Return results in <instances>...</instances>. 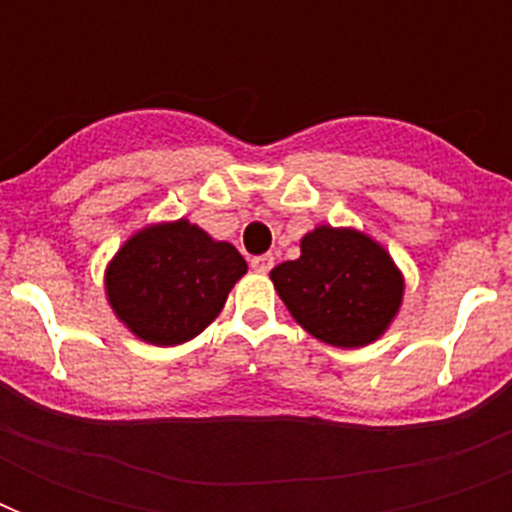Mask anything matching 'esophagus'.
I'll return each mask as SVG.
<instances>
[{
	"label": "esophagus",
	"instance_id": "34e87169",
	"mask_svg": "<svg viewBox=\"0 0 512 512\" xmlns=\"http://www.w3.org/2000/svg\"><path fill=\"white\" fill-rule=\"evenodd\" d=\"M252 271L255 273H268L273 268V257L271 255H257V257H252Z\"/></svg>",
	"mask_w": 512,
	"mask_h": 512
}]
</instances>
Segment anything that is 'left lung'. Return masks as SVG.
Instances as JSON below:
<instances>
[{"label": "left lung", "mask_w": 512, "mask_h": 512, "mask_svg": "<svg viewBox=\"0 0 512 512\" xmlns=\"http://www.w3.org/2000/svg\"><path fill=\"white\" fill-rule=\"evenodd\" d=\"M271 281L292 319L335 348H361L385 335L404 297V276L385 247L332 225L305 233L300 257L276 265Z\"/></svg>", "instance_id": "obj_1"}]
</instances>
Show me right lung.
I'll use <instances>...</instances> for the list:
<instances>
[{
	"mask_svg": "<svg viewBox=\"0 0 512 512\" xmlns=\"http://www.w3.org/2000/svg\"><path fill=\"white\" fill-rule=\"evenodd\" d=\"M247 260L188 220L148 225L106 268V295L124 327L151 345H180L223 311Z\"/></svg>",
	"mask_w": 512,
	"mask_h": 512,
	"instance_id": "add662e5",
	"label": "right lung"
}]
</instances>
